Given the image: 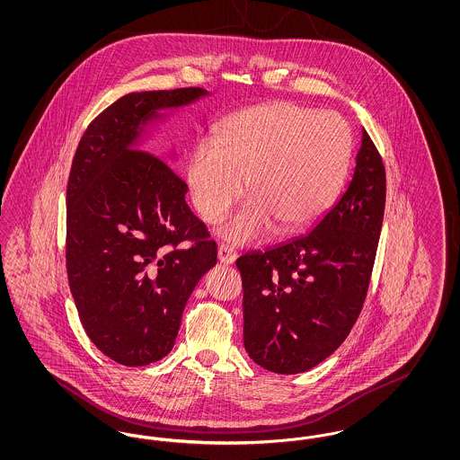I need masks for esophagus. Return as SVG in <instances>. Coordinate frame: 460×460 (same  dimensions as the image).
<instances>
[{
  "label": "esophagus",
  "instance_id": "1",
  "mask_svg": "<svg viewBox=\"0 0 460 460\" xmlns=\"http://www.w3.org/2000/svg\"><path fill=\"white\" fill-rule=\"evenodd\" d=\"M217 257H219L220 263L231 265L236 261V252L229 244H220L219 250H217Z\"/></svg>",
  "mask_w": 460,
  "mask_h": 460
}]
</instances>
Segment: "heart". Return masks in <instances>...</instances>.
<instances>
[{
	"label": "heart",
	"mask_w": 460,
	"mask_h": 460,
	"mask_svg": "<svg viewBox=\"0 0 460 460\" xmlns=\"http://www.w3.org/2000/svg\"><path fill=\"white\" fill-rule=\"evenodd\" d=\"M351 132L336 111L293 102L240 110L201 137L186 162L188 195L205 222H219L244 191L252 198L219 229L233 243L267 238L319 219L347 174Z\"/></svg>",
	"instance_id": "heart-1"
}]
</instances>
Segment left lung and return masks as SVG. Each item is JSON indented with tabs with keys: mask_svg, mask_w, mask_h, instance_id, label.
<instances>
[{
	"mask_svg": "<svg viewBox=\"0 0 460 460\" xmlns=\"http://www.w3.org/2000/svg\"><path fill=\"white\" fill-rule=\"evenodd\" d=\"M385 199V165L362 129L350 182L314 227L236 261L243 341L255 364L305 372L345 341L367 295Z\"/></svg>",
	"mask_w": 460,
	"mask_h": 460,
	"instance_id": "1",
	"label": "left lung"
}]
</instances>
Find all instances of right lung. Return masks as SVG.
Listing matches in <instances>:
<instances>
[{
  "mask_svg": "<svg viewBox=\"0 0 460 460\" xmlns=\"http://www.w3.org/2000/svg\"><path fill=\"white\" fill-rule=\"evenodd\" d=\"M208 96L201 88L129 93L84 132L66 186V274L96 349L128 367L174 347L182 310L217 244L188 207L186 182L146 150L160 110ZM191 240V247L180 243Z\"/></svg>",
  "mask_w": 460,
  "mask_h": 460,
  "instance_id": "1",
  "label": "right lung"
}]
</instances>
